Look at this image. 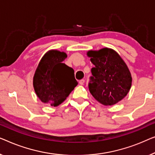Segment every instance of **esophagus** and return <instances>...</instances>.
Segmentation results:
<instances>
[{"instance_id":"esophagus-1","label":"esophagus","mask_w":155,"mask_h":155,"mask_svg":"<svg viewBox=\"0 0 155 155\" xmlns=\"http://www.w3.org/2000/svg\"><path fill=\"white\" fill-rule=\"evenodd\" d=\"M84 83H85V80L84 79H81V80L79 81V84L80 85H84Z\"/></svg>"}]
</instances>
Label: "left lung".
Returning a JSON list of instances; mask_svg holds the SVG:
<instances>
[{"mask_svg": "<svg viewBox=\"0 0 155 155\" xmlns=\"http://www.w3.org/2000/svg\"><path fill=\"white\" fill-rule=\"evenodd\" d=\"M91 69L88 88L94 98L104 105H113L127 95L132 78L126 63L114 50L102 48L87 53Z\"/></svg>", "mask_w": 155, "mask_h": 155, "instance_id": "obj_1", "label": "left lung"}]
</instances>
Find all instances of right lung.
<instances>
[{
    "instance_id": "1",
    "label": "right lung",
    "mask_w": 155,
    "mask_h": 155,
    "mask_svg": "<svg viewBox=\"0 0 155 155\" xmlns=\"http://www.w3.org/2000/svg\"><path fill=\"white\" fill-rule=\"evenodd\" d=\"M66 58L64 52L48 51L41 60L34 77L37 96L53 107L64 102L78 84L74 69L62 63Z\"/></svg>"
}]
</instances>
